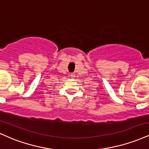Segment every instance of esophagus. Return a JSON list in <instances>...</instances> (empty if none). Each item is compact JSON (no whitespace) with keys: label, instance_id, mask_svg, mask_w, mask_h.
Here are the masks:
<instances>
[{"label":"esophagus","instance_id":"obj_1","mask_svg":"<svg viewBox=\"0 0 149 149\" xmlns=\"http://www.w3.org/2000/svg\"><path fill=\"white\" fill-rule=\"evenodd\" d=\"M71 78H73V77H75V74H74V73H71Z\"/></svg>","mask_w":149,"mask_h":149}]
</instances>
